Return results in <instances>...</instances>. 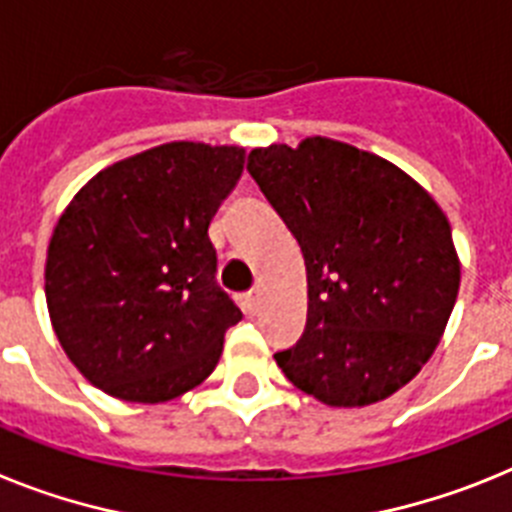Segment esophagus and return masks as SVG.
<instances>
[{"label": "esophagus", "mask_w": 512, "mask_h": 512, "mask_svg": "<svg viewBox=\"0 0 512 512\" xmlns=\"http://www.w3.org/2000/svg\"><path fill=\"white\" fill-rule=\"evenodd\" d=\"M244 306H247V311H257L260 309V291H250L244 293Z\"/></svg>", "instance_id": "obj_1"}]
</instances>
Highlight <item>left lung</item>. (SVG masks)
<instances>
[{"instance_id":"left-lung-1","label":"left lung","mask_w":512,"mask_h":512,"mask_svg":"<svg viewBox=\"0 0 512 512\" xmlns=\"http://www.w3.org/2000/svg\"><path fill=\"white\" fill-rule=\"evenodd\" d=\"M247 170L306 265V330L275 353L286 379L330 407H366L410 384L461 283L433 195L397 164L324 136L252 149Z\"/></svg>"}]
</instances>
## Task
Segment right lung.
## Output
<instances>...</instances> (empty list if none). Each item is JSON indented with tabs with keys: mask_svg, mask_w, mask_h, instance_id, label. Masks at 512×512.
<instances>
[{
	"mask_svg": "<svg viewBox=\"0 0 512 512\" xmlns=\"http://www.w3.org/2000/svg\"><path fill=\"white\" fill-rule=\"evenodd\" d=\"M242 170V146L172 141L105 167L64 208L46 304L92 386L159 404L211 376L242 311L216 283L208 224Z\"/></svg>",
	"mask_w": 512,
	"mask_h": 512,
	"instance_id": "obj_1",
	"label": "right lung"
}]
</instances>
